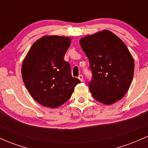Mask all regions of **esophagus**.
Here are the masks:
<instances>
[{"label": "esophagus", "instance_id": "34e87169", "mask_svg": "<svg viewBox=\"0 0 148 148\" xmlns=\"http://www.w3.org/2000/svg\"><path fill=\"white\" fill-rule=\"evenodd\" d=\"M78 79H79L80 80V81H81V82H82V81H84V77H83V76L81 75H81L79 76V77H78Z\"/></svg>", "mask_w": 148, "mask_h": 148}]
</instances>
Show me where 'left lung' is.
I'll return each instance as SVG.
<instances>
[{
    "instance_id": "obj_1",
    "label": "left lung",
    "mask_w": 148,
    "mask_h": 148,
    "mask_svg": "<svg viewBox=\"0 0 148 148\" xmlns=\"http://www.w3.org/2000/svg\"><path fill=\"white\" fill-rule=\"evenodd\" d=\"M79 42L92 72L89 89L93 97L106 105L121 99L134 72V58L125 44L107 30L82 37Z\"/></svg>"
}]
</instances>
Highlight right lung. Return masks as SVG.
Instances as JSON below:
<instances>
[{"label":"right lung","instance_id":"add662e5","mask_svg":"<svg viewBox=\"0 0 148 148\" xmlns=\"http://www.w3.org/2000/svg\"><path fill=\"white\" fill-rule=\"evenodd\" d=\"M70 45L68 37L46 35L34 42L23 61V83L30 95L42 106H60L81 82L72 77L70 64L64 60Z\"/></svg>","mask_w":148,"mask_h":148}]
</instances>
